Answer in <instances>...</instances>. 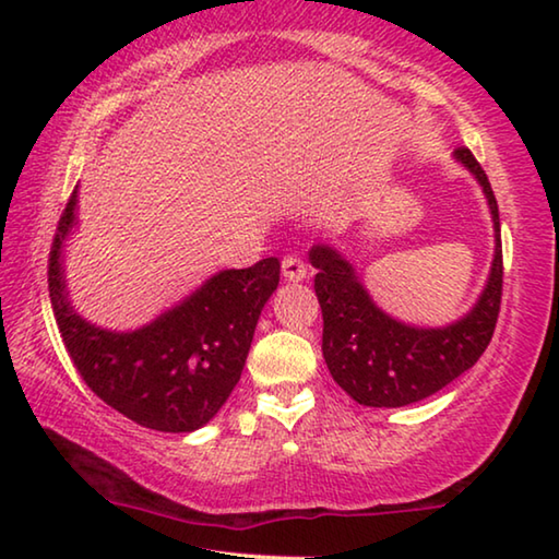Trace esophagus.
I'll list each match as a JSON object with an SVG mask.
<instances>
[{"mask_svg": "<svg viewBox=\"0 0 559 559\" xmlns=\"http://www.w3.org/2000/svg\"><path fill=\"white\" fill-rule=\"evenodd\" d=\"M281 271H283V278L290 281V283H300V281H306V276H308L306 263H302V261L296 259V257H286V259H283V261H281Z\"/></svg>", "mask_w": 559, "mask_h": 559, "instance_id": "34e87169", "label": "esophagus"}]
</instances>
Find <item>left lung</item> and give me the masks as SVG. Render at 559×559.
I'll return each mask as SVG.
<instances>
[{
    "instance_id": "1",
    "label": "left lung",
    "mask_w": 559,
    "mask_h": 559,
    "mask_svg": "<svg viewBox=\"0 0 559 559\" xmlns=\"http://www.w3.org/2000/svg\"><path fill=\"white\" fill-rule=\"evenodd\" d=\"M453 159L484 189L496 239L486 286L466 316L439 328L404 323L377 306L337 246L316 243L308 251V261L318 269L316 296L323 310L325 365L333 380L362 406L394 409L427 400L471 370L493 337L503 290L498 204L471 150L459 147Z\"/></svg>"
}]
</instances>
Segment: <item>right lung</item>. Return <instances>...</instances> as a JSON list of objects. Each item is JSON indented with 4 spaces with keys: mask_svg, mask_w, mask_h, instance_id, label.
Wrapping results in <instances>:
<instances>
[{
    "mask_svg": "<svg viewBox=\"0 0 559 559\" xmlns=\"http://www.w3.org/2000/svg\"><path fill=\"white\" fill-rule=\"evenodd\" d=\"M75 229L79 187L66 204L49 263L51 308L75 370L103 402L140 427L202 429L241 380L261 310L278 288V259L216 271L150 323L108 330L83 318L71 300L63 261Z\"/></svg>",
    "mask_w": 559,
    "mask_h": 559,
    "instance_id": "obj_1",
    "label": "right lung"
}]
</instances>
